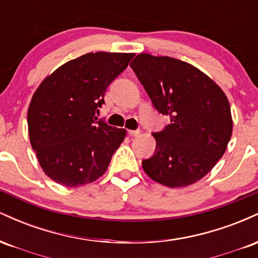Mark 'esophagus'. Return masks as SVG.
Masks as SVG:
<instances>
[{"instance_id":"34e87169","label":"esophagus","mask_w":258,"mask_h":258,"mask_svg":"<svg viewBox=\"0 0 258 258\" xmlns=\"http://www.w3.org/2000/svg\"><path fill=\"white\" fill-rule=\"evenodd\" d=\"M128 135L133 136V137H137V136L141 135V131H139V130H130Z\"/></svg>"}]
</instances>
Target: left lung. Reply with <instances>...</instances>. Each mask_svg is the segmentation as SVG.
Returning a JSON list of instances; mask_svg holds the SVG:
<instances>
[{
  "mask_svg": "<svg viewBox=\"0 0 258 258\" xmlns=\"http://www.w3.org/2000/svg\"><path fill=\"white\" fill-rule=\"evenodd\" d=\"M160 114L171 123L154 132L155 154L142 161L150 178L177 188L190 185L214 168L233 131L226 94L193 65L141 53L130 64Z\"/></svg>",
  "mask_w": 258,
  "mask_h": 258,
  "instance_id": "8db88e82",
  "label": "left lung"
}]
</instances>
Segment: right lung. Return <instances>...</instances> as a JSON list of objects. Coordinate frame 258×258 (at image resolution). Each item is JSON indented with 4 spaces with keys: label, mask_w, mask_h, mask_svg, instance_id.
Instances as JSON below:
<instances>
[{
    "label": "right lung",
    "mask_w": 258,
    "mask_h": 258,
    "mask_svg": "<svg viewBox=\"0 0 258 258\" xmlns=\"http://www.w3.org/2000/svg\"><path fill=\"white\" fill-rule=\"evenodd\" d=\"M132 53H87L43 80L28 110L29 136L49 178L65 186L94 182L108 168L126 130L96 115L106 88L126 69Z\"/></svg>",
    "instance_id": "obj_1"
}]
</instances>
